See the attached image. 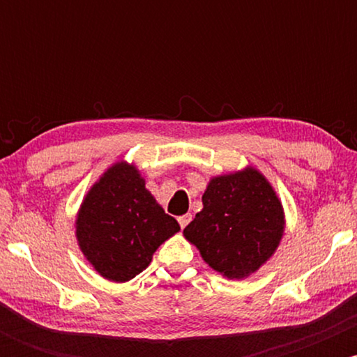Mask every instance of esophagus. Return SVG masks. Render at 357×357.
<instances>
[{
    "instance_id": "esophagus-1",
    "label": "esophagus",
    "mask_w": 357,
    "mask_h": 357,
    "mask_svg": "<svg viewBox=\"0 0 357 357\" xmlns=\"http://www.w3.org/2000/svg\"><path fill=\"white\" fill-rule=\"evenodd\" d=\"M191 220H192V216H191V215H183V216H179V218H178V221H179V227H181V228H186V227H188V223H190Z\"/></svg>"
}]
</instances>
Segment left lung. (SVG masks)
<instances>
[{
  "mask_svg": "<svg viewBox=\"0 0 357 357\" xmlns=\"http://www.w3.org/2000/svg\"><path fill=\"white\" fill-rule=\"evenodd\" d=\"M203 210L183 235L215 272L230 280L255 273L280 245L285 215L268 179L255 167L210 179Z\"/></svg>",
  "mask_w": 357,
  "mask_h": 357,
  "instance_id": "8db88e82",
  "label": "left lung"
}]
</instances>
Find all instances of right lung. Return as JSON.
<instances>
[{"mask_svg": "<svg viewBox=\"0 0 357 357\" xmlns=\"http://www.w3.org/2000/svg\"><path fill=\"white\" fill-rule=\"evenodd\" d=\"M178 231V221L166 215L137 167L126 161L93 183L75 220L84 257L100 277L117 284L149 267L155 250Z\"/></svg>", "mask_w": 357, "mask_h": 357, "instance_id": "obj_1", "label": "right lung"}]
</instances>
